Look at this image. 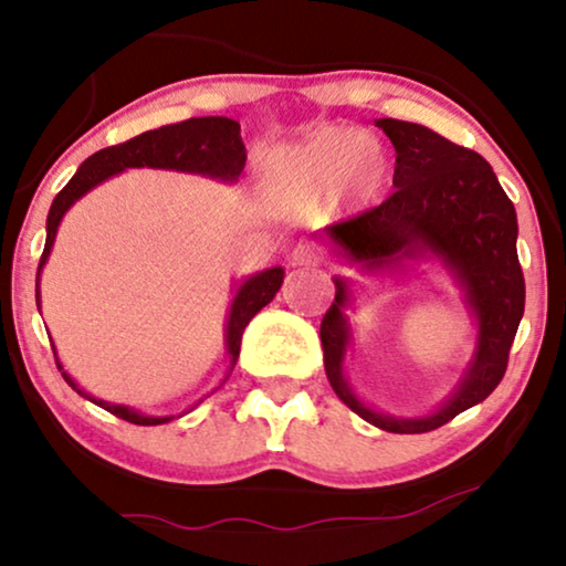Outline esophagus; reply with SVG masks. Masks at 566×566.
Returning a JSON list of instances; mask_svg holds the SVG:
<instances>
[{"label":"esophagus","instance_id":"esophagus-1","mask_svg":"<svg viewBox=\"0 0 566 566\" xmlns=\"http://www.w3.org/2000/svg\"><path fill=\"white\" fill-rule=\"evenodd\" d=\"M316 260H319V250H314V247H308V244H298L296 250L291 252L293 268H312V265H316Z\"/></svg>","mask_w":566,"mask_h":566}]
</instances>
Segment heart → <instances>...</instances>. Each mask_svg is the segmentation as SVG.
Here are the masks:
<instances>
[{"mask_svg":"<svg viewBox=\"0 0 566 566\" xmlns=\"http://www.w3.org/2000/svg\"><path fill=\"white\" fill-rule=\"evenodd\" d=\"M389 177V159L374 138L353 128H322L268 161V185L285 203H314L335 188L355 203L370 200Z\"/></svg>","mask_w":566,"mask_h":566,"instance_id":"1","label":"heart"}]
</instances>
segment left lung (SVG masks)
<instances>
[{
    "mask_svg": "<svg viewBox=\"0 0 566 566\" xmlns=\"http://www.w3.org/2000/svg\"><path fill=\"white\" fill-rule=\"evenodd\" d=\"M397 151L394 190L381 206L332 223L322 237L363 273H407L409 260H438L463 291L476 322V347L451 397L424 417H389L355 397L345 378L353 339L345 308L350 283L335 277V301L322 319L324 370L355 415L386 432L412 436L451 422L497 389L525 308L517 262V216L482 154L448 142L420 123L378 118Z\"/></svg>",
    "mask_w": 566,
    "mask_h": 566,
    "instance_id": "obj_1",
    "label": "left lung"
}]
</instances>
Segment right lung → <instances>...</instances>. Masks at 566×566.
Instances as JSON below:
<instances>
[{
  "mask_svg": "<svg viewBox=\"0 0 566 566\" xmlns=\"http://www.w3.org/2000/svg\"><path fill=\"white\" fill-rule=\"evenodd\" d=\"M244 161H247V149H244L242 134H239V123L231 118H221V115L190 118L182 123H172V126H161L157 130H146V134L130 138L126 144L107 146V149H99L92 154L90 159H84L82 167L76 169V175L66 182V188L53 198L49 221H45V247H43L41 265H38V277H35L38 312H41V270L45 262H49L53 242H56L59 223L66 216L69 208H72L82 196H87L92 188H97L99 182L111 180L113 175H120L126 172V169H138V167L203 175V177H211V180L234 185L239 180V175H242ZM283 275H285L283 268H268L262 270V273H254L247 277V281L239 283L234 301H231L229 306L227 335H223L227 337V353H229L227 378L231 370H234V363L239 358L244 327L250 324L252 316L258 314L262 306H268L270 301L275 298V293L281 291ZM53 355H56V347H53ZM56 366L61 370V376L66 378V384L72 386L76 394H82V397L90 399L92 405L107 409V412L120 417V420L134 422V424H165L169 420H175V415L151 417V415H142L134 407L95 399L92 394L80 389V384L66 374L59 358H56ZM227 378H223V381H227Z\"/></svg>",
  "mask_w": 566,
  "mask_h": 566,
  "instance_id": "1",
  "label": "right lung"
}]
</instances>
